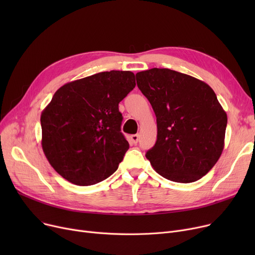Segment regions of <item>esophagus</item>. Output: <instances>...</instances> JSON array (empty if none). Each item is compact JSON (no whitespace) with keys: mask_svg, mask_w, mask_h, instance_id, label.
Masks as SVG:
<instances>
[{"mask_svg":"<svg viewBox=\"0 0 255 255\" xmlns=\"http://www.w3.org/2000/svg\"><path fill=\"white\" fill-rule=\"evenodd\" d=\"M130 140H131V142H132V143L136 144V143L138 142V140H139V136H138V134H133V135H131Z\"/></svg>","mask_w":255,"mask_h":255,"instance_id":"1","label":"esophagus"}]
</instances>
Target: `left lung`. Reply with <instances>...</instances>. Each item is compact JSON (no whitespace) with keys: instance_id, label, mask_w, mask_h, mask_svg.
Instances as JSON below:
<instances>
[{"instance_id":"8db88e82","label":"left lung","mask_w":255,"mask_h":255,"mask_svg":"<svg viewBox=\"0 0 255 255\" xmlns=\"http://www.w3.org/2000/svg\"><path fill=\"white\" fill-rule=\"evenodd\" d=\"M138 89L157 119V140L145 154L163 178L191 183L220 158L227 116L216 94L203 80L170 69L136 73Z\"/></svg>"}]
</instances>
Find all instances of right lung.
Returning a JSON list of instances; mask_svg holds the SVG:
<instances>
[{"instance_id":"1","label":"right lung","mask_w":255,"mask_h":255,"mask_svg":"<svg viewBox=\"0 0 255 255\" xmlns=\"http://www.w3.org/2000/svg\"><path fill=\"white\" fill-rule=\"evenodd\" d=\"M134 87V73L112 70L73 80L55 93L40 122L43 152L59 175L89 186L118 169L129 149L119 103Z\"/></svg>"}]
</instances>
